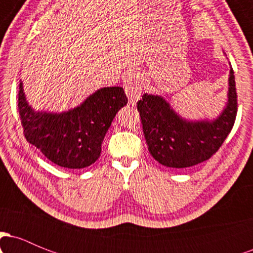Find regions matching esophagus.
<instances>
[{
	"label": "esophagus",
	"instance_id": "esophagus-1",
	"mask_svg": "<svg viewBox=\"0 0 253 253\" xmlns=\"http://www.w3.org/2000/svg\"><path fill=\"white\" fill-rule=\"evenodd\" d=\"M143 88V78L139 76V74H136V72H129L124 78V89L126 91L127 96H128L129 103L134 104L135 101L140 97Z\"/></svg>",
	"mask_w": 253,
	"mask_h": 253
}]
</instances>
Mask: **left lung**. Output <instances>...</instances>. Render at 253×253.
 <instances>
[{
    "label": "left lung",
    "instance_id": "left-lung-1",
    "mask_svg": "<svg viewBox=\"0 0 253 253\" xmlns=\"http://www.w3.org/2000/svg\"><path fill=\"white\" fill-rule=\"evenodd\" d=\"M234 72L229 71L228 102L214 121L183 120L161 96L145 94L136 103L150 153L169 168H189L208 161L227 138L236 121L238 100Z\"/></svg>",
    "mask_w": 253,
    "mask_h": 253
}]
</instances>
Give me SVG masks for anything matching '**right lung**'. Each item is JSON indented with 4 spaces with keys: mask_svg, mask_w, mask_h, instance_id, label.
Here are the masks:
<instances>
[{
    "mask_svg": "<svg viewBox=\"0 0 253 253\" xmlns=\"http://www.w3.org/2000/svg\"><path fill=\"white\" fill-rule=\"evenodd\" d=\"M127 101L121 86H110L97 90L70 112L36 113L20 83L17 107L28 143L58 167L82 169L98 159L104 135Z\"/></svg>",
    "mask_w": 253,
    "mask_h": 253,
    "instance_id": "add662e5",
    "label": "right lung"
}]
</instances>
